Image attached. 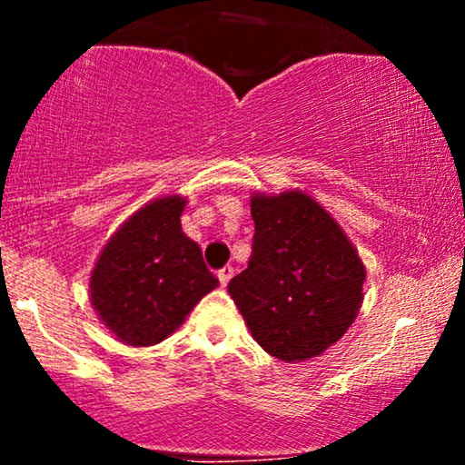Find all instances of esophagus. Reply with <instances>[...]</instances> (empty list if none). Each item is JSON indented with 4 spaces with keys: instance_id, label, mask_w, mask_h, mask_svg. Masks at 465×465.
Returning <instances> with one entry per match:
<instances>
[{
    "instance_id": "obj_1",
    "label": "esophagus",
    "mask_w": 465,
    "mask_h": 465,
    "mask_svg": "<svg viewBox=\"0 0 465 465\" xmlns=\"http://www.w3.org/2000/svg\"><path fill=\"white\" fill-rule=\"evenodd\" d=\"M233 273H236V269L233 266H225V269L218 271V280H221V286H227L229 280H232Z\"/></svg>"
}]
</instances>
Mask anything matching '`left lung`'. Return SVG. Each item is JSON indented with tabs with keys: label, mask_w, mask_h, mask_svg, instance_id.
Segmentation results:
<instances>
[{
	"label": "left lung",
	"mask_w": 465,
	"mask_h": 465,
	"mask_svg": "<svg viewBox=\"0 0 465 465\" xmlns=\"http://www.w3.org/2000/svg\"><path fill=\"white\" fill-rule=\"evenodd\" d=\"M249 266L229 282L251 336L284 362L322 356L361 311L365 264L323 205L302 190L251 194Z\"/></svg>",
	"instance_id": "1"
}]
</instances>
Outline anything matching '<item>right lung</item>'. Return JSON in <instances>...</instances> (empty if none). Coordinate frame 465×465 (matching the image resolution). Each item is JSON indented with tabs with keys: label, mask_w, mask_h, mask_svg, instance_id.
Here are the masks:
<instances>
[{
	"label": "right lung",
	"mask_w": 465,
	"mask_h": 465,
	"mask_svg": "<svg viewBox=\"0 0 465 465\" xmlns=\"http://www.w3.org/2000/svg\"><path fill=\"white\" fill-rule=\"evenodd\" d=\"M185 203L179 194L148 201L122 223L95 260L92 306L120 343H162L218 286L201 247L181 229Z\"/></svg>",
	"instance_id": "1"
}]
</instances>
